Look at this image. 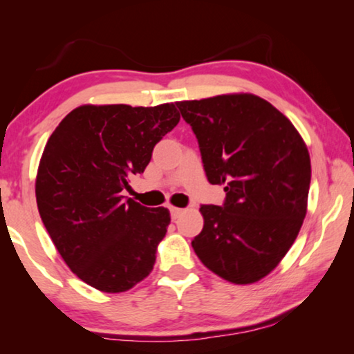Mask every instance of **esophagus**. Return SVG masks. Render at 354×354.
Returning a JSON list of instances; mask_svg holds the SVG:
<instances>
[{
  "label": "esophagus",
  "mask_w": 354,
  "mask_h": 354,
  "mask_svg": "<svg viewBox=\"0 0 354 354\" xmlns=\"http://www.w3.org/2000/svg\"><path fill=\"white\" fill-rule=\"evenodd\" d=\"M170 212H171V218L173 220H176V218H179L183 215V209H179V207H170Z\"/></svg>",
  "instance_id": "34e87169"
}]
</instances>
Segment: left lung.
I'll return each mask as SVG.
<instances>
[{
  "instance_id": "1",
  "label": "left lung",
  "mask_w": 354,
  "mask_h": 354,
  "mask_svg": "<svg viewBox=\"0 0 354 354\" xmlns=\"http://www.w3.org/2000/svg\"><path fill=\"white\" fill-rule=\"evenodd\" d=\"M198 139L223 206L203 205L205 225L192 241L217 277L253 284L274 270L295 242L308 211L310 158L284 113L253 93L178 101Z\"/></svg>"
}]
</instances>
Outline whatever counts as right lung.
<instances>
[{
    "label": "right lung",
    "mask_w": 354,
    "mask_h": 354,
    "mask_svg": "<svg viewBox=\"0 0 354 354\" xmlns=\"http://www.w3.org/2000/svg\"><path fill=\"white\" fill-rule=\"evenodd\" d=\"M179 118L173 103L84 104L46 142L35 178L39 214L70 270L95 289L127 292L153 270L170 212L124 201L123 190Z\"/></svg>",
    "instance_id": "add662e5"
}]
</instances>
